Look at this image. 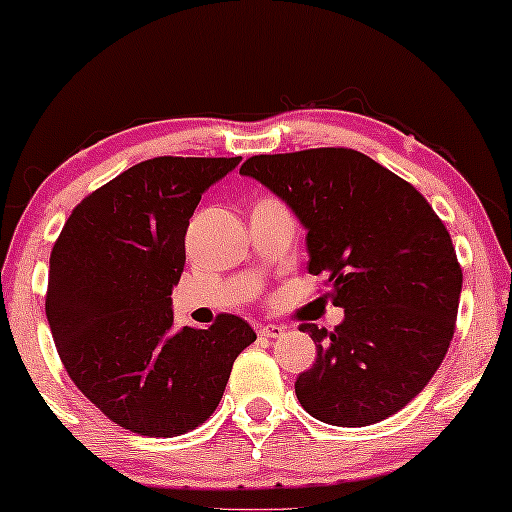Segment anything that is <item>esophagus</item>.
Returning a JSON list of instances; mask_svg holds the SVG:
<instances>
[{
  "instance_id": "obj_1",
  "label": "esophagus",
  "mask_w": 512,
  "mask_h": 512,
  "mask_svg": "<svg viewBox=\"0 0 512 512\" xmlns=\"http://www.w3.org/2000/svg\"><path fill=\"white\" fill-rule=\"evenodd\" d=\"M284 332H286L284 325H260V334H262V337L279 339V337H284Z\"/></svg>"
}]
</instances>
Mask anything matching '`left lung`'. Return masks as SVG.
<instances>
[{"label": "left lung", "instance_id": "1", "mask_svg": "<svg viewBox=\"0 0 512 512\" xmlns=\"http://www.w3.org/2000/svg\"><path fill=\"white\" fill-rule=\"evenodd\" d=\"M262 182L308 231V272L325 274L344 320L301 325L317 358L296 397L317 421L370 426L419 395L452 342L462 269L448 228L407 180L354 149L252 156Z\"/></svg>", "mask_w": 512, "mask_h": 512}]
</instances>
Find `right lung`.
Listing matches in <instances>:
<instances>
[{
	"label": "right lung",
	"instance_id": "1",
	"mask_svg": "<svg viewBox=\"0 0 512 512\" xmlns=\"http://www.w3.org/2000/svg\"><path fill=\"white\" fill-rule=\"evenodd\" d=\"M238 163H137L91 192L52 248L45 315L57 354L74 385L132 433L173 438L204 424L233 361L257 339L228 313L209 330H173L187 226L204 192Z\"/></svg>",
	"mask_w": 512,
	"mask_h": 512
}]
</instances>
